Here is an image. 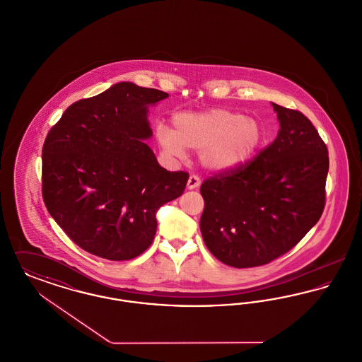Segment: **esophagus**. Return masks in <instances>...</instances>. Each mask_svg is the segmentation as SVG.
Masks as SVG:
<instances>
[{"label":"esophagus","instance_id":"1","mask_svg":"<svg viewBox=\"0 0 362 362\" xmlns=\"http://www.w3.org/2000/svg\"><path fill=\"white\" fill-rule=\"evenodd\" d=\"M201 186V177L198 175H191L187 180V189H198Z\"/></svg>","mask_w":362,"mask_h":362}]
</instances>
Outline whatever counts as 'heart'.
I'll use <instances>...</instances> for the list:
<instances>
[{
	"mask_svg": "<svg viewBox=\"0 0 362 362\" xmlns=\"http://www.w3.org/2000/svg\"><path fill=\"white\" fill-rule=\"evenodd\" d=\"M173 123V129L165 124L156 127L163 151L177 158H183L187 149L201 151L202 163L216 171L239 167L262 141L258 121L225 108L176 114Z\"/></svg>",
	"mask_w": 362,
	"mask_h": 362,
	"instance_id": "obj_1",
	"label": "heart"
}]
</instances>
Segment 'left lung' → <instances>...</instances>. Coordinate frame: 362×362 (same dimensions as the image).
<instances>
[{"mask_svg":"<svg viewBox=\"0 0 362 362\" xmlns=\"http://www.w3.org/2000/svg\"><path fill=\"white\" fill-rule=\"evenodd\" d=\"M276 139L254 158L202 183L201 232L225 264H267L291 251L316 224L326 205L328 151L300 111L273 103Z\"/></svg>","mask_w":362,"mask_h":362,"instance_id":"left-lung-1","label":"left lung"}]
</instances>
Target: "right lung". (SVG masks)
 I'll return each mask as SVG.
<instances>
[{"mask_svg": "<svg viewBox=\"0 0 362 362\" xmlns=\"http://www.w3.org/2000/svg\"><path fill=\"white\" fill-rule=\"evenodd\" d=\"M168 93L118 83L69 105L42 149V195L55 223L84 251L141 255L155 239L156 211L180 197L189 173L160 167L144 139L148 105Z\"/></svg>", "mask_w": 362, "mask_h": 362, "instance_id": "obj_1", "label": "right lung"}]
</instances>
